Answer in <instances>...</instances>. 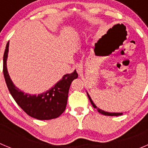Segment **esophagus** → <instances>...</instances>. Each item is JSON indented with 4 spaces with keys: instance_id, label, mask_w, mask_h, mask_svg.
Returning a JSON list of instances; mask_svg holds the SVG:
<instances>
[{
    "instance_id": "1",
    "label": "esophagus",
    "mask_w": 148,
    "mask_h": 148,
    "mask_svg": "<svg viewBox=\"0 0 148 148\" xmlns=\"http://www.w3.org/2000/svg\"><path fill=\"white\" fill-rule=\"evenodd\" d=\"M76 70H77L78 74H81L82 72V65L77 64L76 65Z\"/></svg>"
}]
</instances>
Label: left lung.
<instances>
[{
	"mask_svg": "<svg viewBox=\"0 0 148 148\" xmlns=\"http://www.w3.org/2000/svg\"><path fill=\"white\" fill-rule=\"evenodd\" d=\"M87 95L88 97V99L89 100H90V103H91V105L93 106V107L94 108H97V110H98V112L100 113V114H103V115H106V116H120V115H122V113H111V112H107V111H105V110H102V109L99 108H97V106H96L95 104L94 103V102H93V100L91 99V98H90V97L89 96L88 93L87 92Z\"/></svg>",
	"mask_w": 148,
	"mask_h": 148,
	"instance_id": "left-lung-1",
	"label": "left lung"
}]
</instances>
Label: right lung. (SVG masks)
Wrapping results in <instances>:
<instances>
[{"instance_id": "right-lung-1", "label": "right lung", "mask_w": 148, "mask_h": 148, "mask_svg": "<svg viewBox=\"0 0 148 148\" xmlns=\"http://www.w3.org/2000/svg\"><path fill=\"white\" fill-rule=\"evenodd\" d=\"M9 42L3 54V75L9 92L18 106L30 116L39 120H49L58 118L66 110L68 94L71 83L78 77L76 70L71 74H65L49 90L39 94L23 92L14 86L8 73L6 61Z\"/></svg>"}]
</instances>
